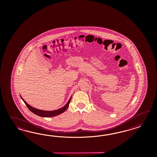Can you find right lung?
I'll use <instances>...</instances> for the list:
<instances>
[{"mask_svg": "<svg viewBox=\"0 0 157 157\" xmlns=\"http://www.w3.org/2000/svg\"><path fill=\"white\" fill-rule=\"evenodd\" d=\"M72 97V96H71ZM71 97L70 98V100H68V101L67 102L66 105L63 106L62 108H60L59 109L55 110H52V111H45V110H43L38 109L36 108H34L33 107L31 106L25 101V100L22 98V97L21 96V98H22V100H23L25 104L27 106V107L32 112H33L37 116H39L40 117H54L56 116L57 115L61 114L62 113H63L64 111L66 110L68 108L69 104L70 103V101L71 100Z\"/></svg>", "mask_w": 157, "mask_h": 157, "instance_id": "obj_1", "label": "right lung"}]
</instances>
